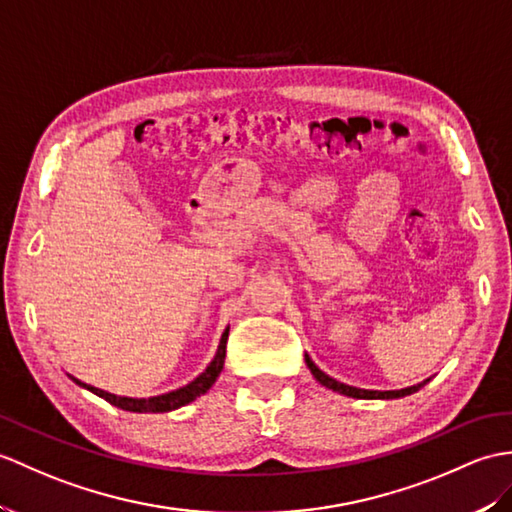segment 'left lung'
<instances>
[{"label": "left lung", "instance_id": "left-lung-1", "mask_svg": "<svg viewBox=\"0 0 512 512\" xmlns=\"http://www.w3.org/2000/svg\"><path fill=\"white\" fill-rule=\"evenodd\" d=\"M305 362H307V368H310L312 375L318 379L320 384L340 392V395H347V397H353V399H399V397H406V395H412V392H417L421 386H425L430 379H425L423 384H417V386H410V388H401V390H364V388H353V386H347V384H340L336 382L334 377H329L327 373L320 371V368L312 362L310 355H305Z\"/></svg>", "mask_w": 512, "mask_h": 512}]
</instances>
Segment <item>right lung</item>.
Here are the masks:
<instances>
[{"label": "right lung", "instance_id": "obj_1", "mask_svg": "<svg viewBox=\"0 0 512 512\" xmlns=\"http://www.w3.org/2000/svg\"><path fill=\"white\" fill-rule=\"evenodd\" d=\"M227 340H229V329H224V334L220 338V344H218V351H216V358L211 360V364L205 368V373H200L194 382H189L187 386L178 388V390H172V392H165V395H157V397H148V399H133V397H117V395H111V392L106 390H100L95 386H89L85 382H80V379L71 377L74 382L82 388L91 390L93 395L102 397L104 401H109L111 406H117L122 410H128V412H170V410H176L185 406V403L194 401L196 397L205 395V392L216 384V379L222 371L224 366V358H227Z\"/></svg>", "mask_w": 512, "mask_h": 512}]
</instances>
